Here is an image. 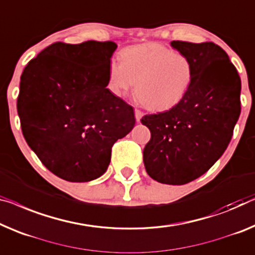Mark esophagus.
<instances>
[{
    "mask_svg": "<svg viewBox=\"0 0 255 255\" xmlns=\"http://www.w3.org/2000/svg\"><path fill=\"white\" fill-rule=\"evenodd\" d=\"M142 117H143V112L136 109V110H135V118H136V121H137V123H139L140 119H142Z\"/></svg>",
    "mask_w": 255,
    "mask_h": 255,
    "instance_id": "esophagus-1",
    "label": "esophagus"
}]
</instances>
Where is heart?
I'll return each instance as SVG.
<instances>
[{"instance_id":"obj_1","label":"heart","mask_w":255,"mask_h":255,"mask_svg":"<svg viewBox=\"0 0 255 255\" xmlns=\"http://www.w3.org/2000/svg\"><path fill=\"white\" fill-rule=\"evenodd\" d=\"M193 67L181 52L160 43H143L127 48L121 62L109 64L108 87L112 94L124 97L134 89L145 108L162 111L176 105L191 86Z\"/></svg>"}]
</instances>
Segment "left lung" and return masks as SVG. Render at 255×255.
I'll return each mask as SVG.
<instances>
[{
  "label": "left lung",
  "mask_w": 255,
  "mask_h": 255,
  "mask_svg": "<svg viewBox=\"0 0 255 255\" xmlns=\"http://www.w3.org/2000/svg\"><path fill=\"white\" fill-rule=\"evenodd\" d=\"M170 45L191 62L192 82L168 111L142 118L151 131L143 161L153 180L182 185L206 173L226 151L241 115L242 82L218 44L172 41Z\"/></svg>",
  "instance_id": "1"
}]
</instances>
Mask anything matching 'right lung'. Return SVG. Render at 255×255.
Here are the masks:
<instances>
[{"label":"right lung","instance_id":"1","mask_svg":"<svg viewBox=\"0 0 255 255\" xmlns=\"http://www.w3.org/2000/svg\"><path fill=\"white\" fill-rule=\"evenodd\" d=\"M117 47L111 41L56 42L30 60L20 77L22 135L42 164L65 181L103 175L112 145L135 126L131 106L106 88Z\"/></svg>","mask_w":255,"mask_h":255}]
</instances>
